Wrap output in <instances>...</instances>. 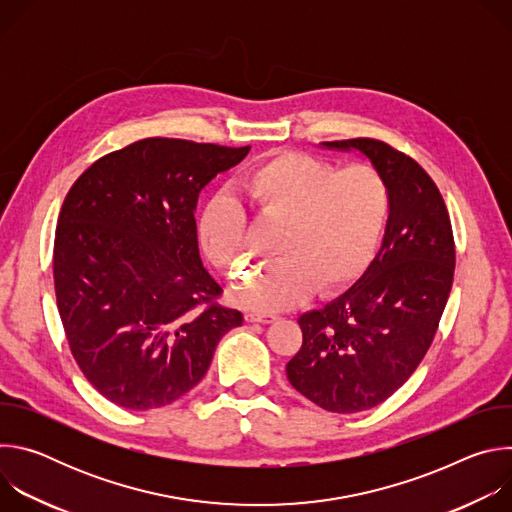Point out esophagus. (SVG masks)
<instances>
[{
	"label": "esophagus",
	"mask_w": 512,
	"mask_h": 512,
	"mask_svg": "<svg viewBox=\"0 0 512 512\" xmlns=\"http://www.w3.org/2000/svg\"><path fill=\"white\" fill-rule=\"evenodd\" d=\"M245 320L251 324H271L277 320V316L273 314H261V312H247Z\"/></svg>",
	"instance_id": "obj_1"
}]
</instances>
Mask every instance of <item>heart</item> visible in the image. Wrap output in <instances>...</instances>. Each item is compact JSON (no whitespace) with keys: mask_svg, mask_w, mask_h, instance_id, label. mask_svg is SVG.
Wrapping results in <instances>:
<instances>
[{"mask_svg":"<svg viewBox=\"0 0 512 512\" xmlns=\"http://www.w3.org/2000/svg\"><path fill=\"white\" fill-rule=\"evenodd\" d=\"M241 192L263 221L281 223L271 263L239 279L231 298L255 312H281L318 289L330 296L350 287L373 261L391 212L385 178L371 166H336L308 154H275L241 180ZM206 259L225 273L249 259L247 214L227 196H212L196 223Z\"/></svg>","mask_w":512,"mask_h":512,"instance_id":"b5f03b06","label":"heart"}]
</instances>
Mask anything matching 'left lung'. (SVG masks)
Wrapping results in <instances>:
<instances>
[{
  "label": "left lung",
  "mask_w": 512,
  "mask_h": 512,
  "mask_svg": "<svg viewBox=\"0 0 512 512\" xmlns=\"http://www.w3.org/2000/svg\"><path fill=\"white\" fill-rule=\"evenodd\" d=\"M320 148L369 160L389 186L391 212L367 271L300 316L304 342L285 373L318 407L358 413L389 399L425 356L454 281V235L440 190L409 156L369 137Z\"/></svg>",
  "instance_id": "obj_1"
}]
</instances>
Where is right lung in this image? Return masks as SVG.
<instances>
[{
	"mask_svg": "<svg viewBox=\"0 0 512 512\" xmlns=\"http://www.w3.org/2000/svg\"><path fill=\"white\" fill-rule=\"evenodd\" d=\"M247 148L150 137L97 160L68 190L54 239V287L68 346L111 403L166 407L206 375L216 344L243 324L212 300L196 202Z\"/></svg>",
	"mask_w": 512,
	"mask_h": 512,
	"instance_id": "right-lung-1",
	"label": "right lung"
}]
</instances>
